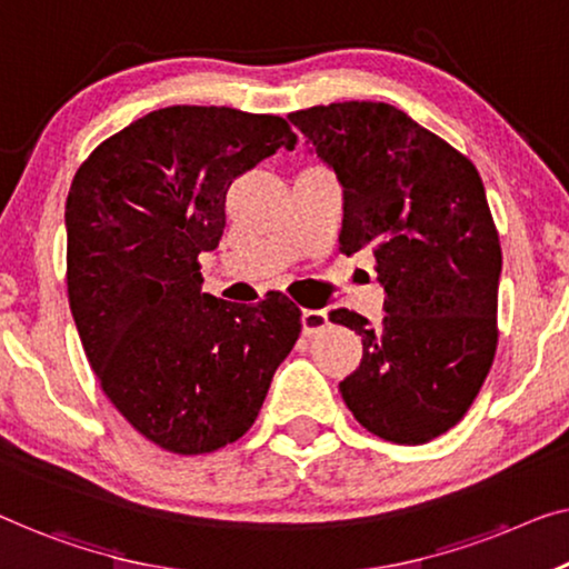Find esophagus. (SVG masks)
Masks as SVG:
<instances>
[{
	"instance_id": "1",
	"label": "esophagus",
	"mask_w": 569,
	"mask_h": 569,
	"mask_svg": "<svg viewBox=\"0 0 569 569\" xmlns=\"http://www.w3.org/2000/svg\"><path fill=\"white\" fill-rule=\"evenodd\" d=\"M329 327V317L327 311L321 309H303L301 313V329L307 337H317L319 332H325Z\"/></svg>"
}]
</instances>
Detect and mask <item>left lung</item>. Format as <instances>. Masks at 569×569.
<instances>
[{
  "instance_id": "obj_1",
  "label": "left lung",
  "mask_w": 569,
  "mask_h": 569,
  "mask_svg": "<svg viewBox=\"0 0 569 569\" xmlns=\"http://www.w3.org/2000/svg\"><path fill=\"white\" fill-rule=\"evenodd\" d=\"M342 183L339 250H370L386 317L329 319L362 337L339 391L352 417L393 445H423L460 421L498 345L501 242L478 168L383 101L288 114Z\"/></svg>"
}]
</instances>
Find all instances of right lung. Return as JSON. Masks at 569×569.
Masks as SVG:
<instances>
[{
	"mask_svg": "<svg viewBox=\"0 0 569 569\" xmlns=\"http://www.w3.org/2000/svg\"><path fill=\"white\" fill-rule=\"evenodd\" d=\"M293 146L283 117L178 104L107 138L73 176L66 286L83 352L114 409L166 452L237 442L301 335L286 293L217 299L199 262L222 240L234 178Z\"/></svg>",
	"mask_w": 569,
	"mask_h": 569,
	"instance_id": "right-lung-1",
	"label": "right lung"
}]
</instances>
